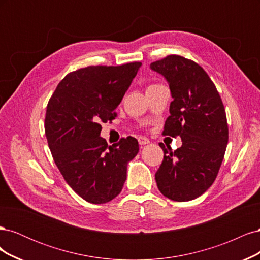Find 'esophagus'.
Returning a JSON list of instances; mask_svg holds the SVG:
<instances>
[{
  "label": "esophagus",
  "instance_id": "1",
  "mask_svg": "<svg viewBox=\"0 0 260 260\" xmlns=\"http://www.w3.org/2000/svg\"><path fill=\"white\" fill-rule=\"evenodd\" d=\"M138 141H139V144L140 145H146V144L149 143V140L146 139L145 137H139Z\"/></svg>",
  "mask_w": 260,
  "mask_h": 260
}]
</instances>
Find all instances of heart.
Returning a JSON list of instances; mask_svg holds the SVG:
<instances>
[{
	"mask_svg": "<svg viewBox=\"0 0 260 260\" xmlns=\"http://www.w3.org/2000/svg\"><path fill=\"white\" fill-rule=\"evenodd\" d=\"M156 85H158V84H151V85H148L147 89H151V88H153V86H156Z\"/></svg>",
	"mask_w": 260,
	"mask_h": 260,
	"instance_id": "b5f03b06",
	"label": "heart"
}]
</instances>
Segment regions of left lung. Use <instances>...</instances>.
<instances>
[{"label":"left lung","mask_w":260,"mask_h":260,"mask_svg":"<svg viewBox=\"0 0 260 260\" xmlns=\"http://www.w3.org/2000/svg\"><path fill=\"white\" fill-rule=\"evenodd\" d=\"M151 69L165 77L174 99L164 135L182 141L176 151L159 144L165 155L156 183L172 201H191L214 183L223 160L229 139L224 106L214 82L195 61L168 55L152 62Z\"/></svg>","instance_id":"1"}]
</instances>
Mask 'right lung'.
<instances>
[{"label":"right lung","mask_w":260,"mask_h":260,"mask_svg":"<svg viewBox=\"0 0 260 260\" xmlns=\"http://www.w3.org/2000/svg\"><path fill=\"white\" fill-rule=\"evenodd\" d=\"M142 62L89 66L68 74L49 101L45 136L53 159L68 185L92 204L115 199L127 179V165L137 156V139L128 137L108 146L101 122L115 109Z\"/></svg>","instance_id":"obj_1"}]
</instances>
